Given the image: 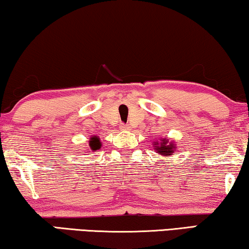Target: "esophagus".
Wrapping results in <instances>:
<instances>
[{
	"label": "esophagus",
	"mask_w": 249,
	"mask_h": 249,
	"mask_svg": "<svg viewBox=\"0 0 249 249\" xmlns=\"http://www.w3.org/2000/svg\"><path fill=\"white\" fill-rule=\"evenodd\" d=\"M121 129H122V131H127V129H129V126L126 125V124H122Z\"/></svg>",
	"instance_id": "1"
}]
</instances>
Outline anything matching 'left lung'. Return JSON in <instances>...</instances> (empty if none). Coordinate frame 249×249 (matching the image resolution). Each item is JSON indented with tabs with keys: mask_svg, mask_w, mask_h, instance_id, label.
I'll return each instance as SVG.
<instances>
[{
	"mask_svg": "<svg viewBox=\"0 0 249 249\" xmlns=\"http://www.w3.org/2000/svg\"><path fill=\"white\" fill-rule=\"evenodd\" d=\"M155 150L159 155L163 157H168L174 155L176 152V145L173 142H169L168 139H161L160 142H155Z\"/></svg>",
	"mask_w": 249,
	"mask_h": 249,
	"instance_id": "obj_1",
	"label": "left lung"
}]
</instances>
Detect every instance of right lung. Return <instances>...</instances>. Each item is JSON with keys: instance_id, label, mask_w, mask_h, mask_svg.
<instances>
[{"instance_id": "1", "label": "right lung", "mask_w": 249, "mask_h": 249, "mask_svg": "<svg viewBox=\"0 0 249 249\" xmlns=\"http://www.w3.org/2000/svg\"><path fill=\"white\" fill-rule=\"evenodd\" d=\"M89 148L90 150H92V151H96V150H99L101 148L100 139L98 138V136H92V138H90Z\"/></svg>"}]
</instances>
